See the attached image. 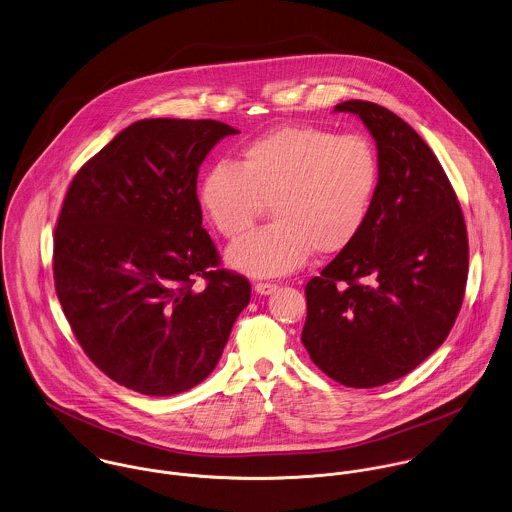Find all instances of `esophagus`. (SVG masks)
I'll use <instances>...</instances> for the list:
<instances>
[{
    "label": "esophagus",
    "instance_id": "esophagus-1",
    "mask_svg": "<svg viewBox=\"0 0 512 512\" xmlns=\"http://www.w3.org/2000/svg\"><path fill=\"white\" fill-rule=\"evenodd\" d=\"M277 289H279V287H277L275 283H257V285H255V291H257L259 295H265V297H267V295H273Z\"/></svg>",
    "mask_w": 512,
    "mask_h": 512
}]
</instances>
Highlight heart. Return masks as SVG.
I'll return each mask as SVG.
<instances>
[{
  "label": "heart",
  "mask_w": 512,
  "mask_h": 512,
  "mask_svg": "<svg viewBox=\"0 0 512 512\" xmlns=\"http://www.w3.org/2000/svg\"><path fill=\"white\" fill-rule=\"evenodd\" d=\"M380 186V158L364 134L281 126L241 150L239 166L217 162L200 184V205L225 239H237L273 207L275 223L229 247L227 263L249 277H281L312 249L334 255L364 229Z\"/></svg>",
  "instance_id": "heart-1"
}]
</instances>
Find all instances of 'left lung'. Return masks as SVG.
I'll return each instance as SVG.
<instances>
[{
	"instance_id": "8db88e82",
	"label": "left lung",
	"mask_w": 512,
	"mask_h": 512,
	"mask_svg": "<svg viewBox=\"0 0 512 512\" xmlns=\"http://www.w3.org/2000/svg\"><path fill=\"white\" fill-rule=\"evenodd\" d=\"M376 140L380 186L360 235L307 283L303 344L348 388H376L417 368L447 338L463 305L469 241L439 160L392 110L336 104Z\"/></svg>"
}]
</instances>
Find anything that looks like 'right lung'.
<instances>
[{"label":"right lung","instance_id":"right-lung-1","mask_svg":"<svg viewBox=\"0 0 512 512\" xmlns=\"http://www.w3.org/2000/svg\"><path fill=\"white\" fill-rule=\"evenodd\" d=\"M237 132L217 120H138L67 190L55 291L85 354L128 390L160 398L204 382L249 305V281L219 267L196 194L205 156Z\"/></svg>","mask_w":512,"mask_h":512}]
</instances>
